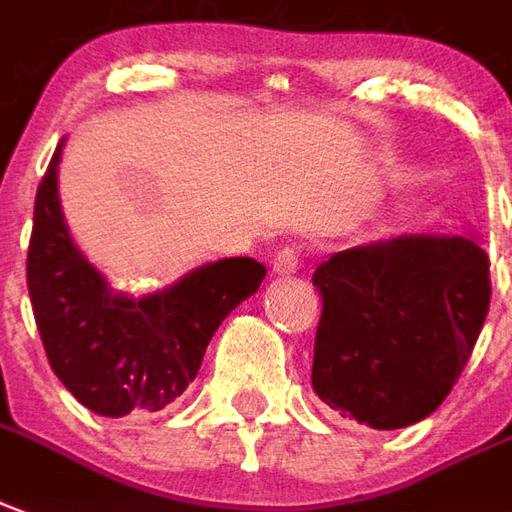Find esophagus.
Listing matches in <instances>:
<instances>
[{"label":"esophagus","mask_w":512,"mask_h":512,"mask_svg":"<svg viewBox=\"0 0 512 512\" xmlns=\"http://www.w3.org/2000/svg\"><path fill=\"white\" fill-rule=\"evenodd\" d=\"M274 276H293L298 271V252H295L293 246H285V249H279L274 255Z\"/></svg>","instance_id":"1"}]
</instances>
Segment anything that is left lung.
<instances>
[{"label": "left lung", "instance_id": "1", "mask_svg": "<svg viewBox=\"0 0 512 512\" xmlns=\"http://www.w3.org/2000/svg\"><path fill=\"white\" fill-rule=\"evenodd\" d=\"M323 314L312 388L342 418L391 431L429 418L486 323L478 236L412 233L331 255L312 276Z\"/></svg>", "mask_w": 512, "mask_h": 512}]
</instances>
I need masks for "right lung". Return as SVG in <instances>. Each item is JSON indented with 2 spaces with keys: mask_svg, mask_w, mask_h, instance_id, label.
Masks as SVG:
<instances>
[{
  "mask_svg": "<svg viewBox=\"0 0 512 512\" xmlns=\"http://www.w3.org/2000/svg\"><path fill=\"white\" fill-rule=\"evenodd\" d=\"M62 149L64 138L37 187L26 257V285L45 355L86 410L105 418L157 412L198 377L211 336L257 293L266 266L252 257H225L157 293L135 298L113 290L64 225Z\"/></svg>",
  "mask_w": 512,
  "mask_h": 512,
  "instance_id": "add662e5",
  "label": "right lung"
}]
</instances>
